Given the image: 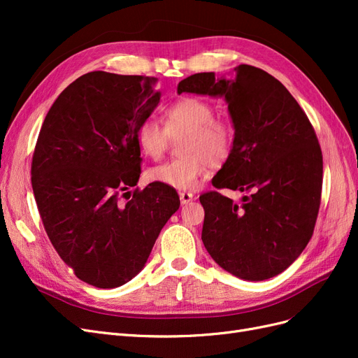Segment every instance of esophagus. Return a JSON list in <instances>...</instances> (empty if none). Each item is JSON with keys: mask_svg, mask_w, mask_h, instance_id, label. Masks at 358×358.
Wrapping results in <instances>:
<instances>
[{"mask_svg": "<svg viewBox=\"0 0 358 358\" xmlns=\"http://www.w3.org/2000/svg\"><path fill=\"white\" fill-rule=\"evenodd\" d=\"M179 199H180V203H182V204H188L189 201H192L194 196H192L191 192H185V191H183V192L179 194Z\"/></svg>", "mask_w": 358, "mask_h": 358, "instance_id": "34e87169", "label": "esophagus"}]
</instances>
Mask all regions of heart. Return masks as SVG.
<instances>
[{"label":"heart","instance_id":"heart-1","mask_svg":"<svg viewBox=\"0 0 358 358\" xmlns=\"http://www.w3.org/2000/svg\"><path fill=\"white\" fill-rule=\"evenodd\" d=\"M162 128L154 119H145L136 131V142L145 157L159 159L169 140L185 137L180 146L183 158L149 169L146 178L175 189H194L209 166L218 167L229 158L234 128L224 119L215 117V107L196 96H183L171 103L162 113Z\"/></svg>","mask_w":358,"mask_h":358}]
</instances>
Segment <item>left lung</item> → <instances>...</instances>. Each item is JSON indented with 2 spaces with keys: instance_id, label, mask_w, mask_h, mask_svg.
Wrapping results in <instances>:
<instances>
[{
  "instance_id": "1",
  "label": "left lung",
  "mask_w": 358,
  "mask_h": 358,
  "mask_svg": "<svg viewBox=\"0 0 358 358\" xmlns=\"http://www.w3.org/2000/svg\"><path fill=\"white\" fill-rule=\"evenodd\" d=\"M216 76L197 73L178 85L222 99L234 128L231 152L215 188L245 192L242 204L212 191L200 196L201 241L215 263L245 280L284 272L310 241L322 187V154L315 131L285 86L252 66Z\"/></svg>"
}]
</instances>
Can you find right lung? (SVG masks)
Instances as JSON below:
<instances>
[{
  "label": "right lung",
  "mask_w": 358,
  "mask_h": 358,
  "mask_svg": "<svg viewBox=\"0 0 358 358\" xmlns=\"http://www.w3.org/2000/svg\"><path fill=\"white\" fill-rule=\"evenodd\" d=\"M157 80L86 73L59 94L40 129L31 182L43 225L62 262L96 288L131 280L179 209L178 192L155 182L119 197L140 178L136 131L159 104Z\"/></svg>",
  "instance_id": "obj_1"
}]
</instances>
